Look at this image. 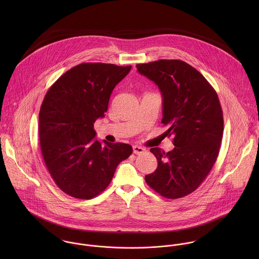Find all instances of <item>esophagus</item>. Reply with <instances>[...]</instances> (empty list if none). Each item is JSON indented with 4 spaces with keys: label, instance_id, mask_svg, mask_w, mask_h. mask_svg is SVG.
Segmentation results:
<instances>
[{
    "label": "esophagus",
    "instance_id": "34e87169",
    "mask_svg": "<svg viewBox=\"0 0 259 259\" xmlns=\"http://www.w3.org/2000/svg\"><path fill=\"white\" fill-rule=\"evenodd\" d=\"M133 149H134V153H136V154H142L146 151V148H142L140 146H134Z\"/></svg>",
    "mask_w": 259,
    "mask_h": 259
}]
</instances>
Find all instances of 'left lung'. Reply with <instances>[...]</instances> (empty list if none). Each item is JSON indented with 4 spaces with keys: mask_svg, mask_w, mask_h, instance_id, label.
<instances>
[{
    "mask_svg": "<svg viewBox=\"0 0 259 259\" xmlns=\"http://www.w3.org/2000/svg\"><path fill=\"white\" fill-rule=\"evenodd\" d=\"M137 68L161 93V122L168 127L165 133L174 138L175 146L168 152L150 148L157 167L145 180L163 197H184L204 181L219 156L223 115L218 94L184 61L159 60Z\"/></svg>",
    "mask_w": 259,
    "mask_h": 259,
    "instance_id": "1",
    "label": "left lung"
}]
</instances>
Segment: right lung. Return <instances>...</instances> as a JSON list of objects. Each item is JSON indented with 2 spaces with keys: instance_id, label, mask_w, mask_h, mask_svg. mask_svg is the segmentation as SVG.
<instances>
[{
  "instance_id": "right-lung-1",
  "label": "right lung",
  "mask_w": 259,
  "mask_h": 259,
  "mask_svg": "<svg viewBox=\"0 0 259 259\" xmlns=\"http://www.w3.org/2000/svg\"><path fill=\"white\" fill-rule=\"evenodd\" d=\"M132 66L83 63L50 88L38 114V137L46 166L67 194L91 199L110 185L130 145L96 140L95 121L105 116L114 87Z\"/></svg>"
}]
</instances>
